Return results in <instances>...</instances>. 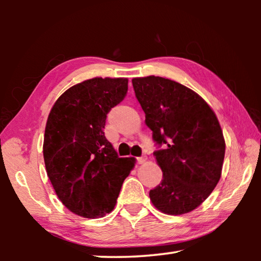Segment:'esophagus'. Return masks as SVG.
Listing matches in <instances>:
<instances>
[{"label": "esophagus", "mask_w": 261, "mask_h": 261, "mask_svg": "<svg viewBox=\"0 0 261 261\" xmlns=\"http://www.w3.org/2000/svg\"><path fill=\"white\" fill-rule=\"evenodd\" d=\"M147 159L145 156H141V158H137V162H138V165H144L145 162H146Z\"/></svg>", "instance_id": "esophagus-1"}]
</instances>
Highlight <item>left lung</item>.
Instances as JSON below:
<instances>
[{
	"label": "left lung",
	"mask_w": 261,
	"mask_h": 261,
	"mask_svg": "<svg viewBox=\"0 0 261 261\" xmlns=\"http://www.w3.org/2000/svg\"><path fill=\"white\" fill-rule=\"evenodd\" d=\"M145 124L153 139L167 147L154 153L163 176L149 191L156 210L168 215L189 213L200 206L219 183L226 141L210 105L191 88L170 79H132Z\"/></svg>",
	"instance_id": "left-lung-1"
}]
</instances>
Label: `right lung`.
I'll list each match as a JSON object with an SVG mask.
<instances>
[{"label": "right lung", "mask_w": 261, "mask_h": 261, "mask_svg": "<svg viewBox=\"0 0 261 261\" xmlns=\"http://www.w3.org/2000/svg\"><path fill=\"white\" fill-rule=\"evenodd\" d=\"M127 78L95 77L68 88L48 115L43 159L48 177L67 208L102 218L116 205L135 158H118L105 137L109 110L124 99Z\"/></svg>", "instance_id": "obj_1"}]
</instances>
